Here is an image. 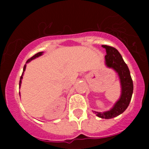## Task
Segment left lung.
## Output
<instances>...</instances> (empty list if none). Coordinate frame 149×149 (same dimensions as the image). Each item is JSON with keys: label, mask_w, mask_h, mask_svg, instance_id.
<instances>
[{"label": "left lung", "mask_w": 149, "mask_h": 149, "mask_svg": "<svg viewBox=\"0 0 149 149\" xmlns=\"http://www.w3.org/2000/svg\"><path fill=\"white\" fill-rule=\"evenodd\" d=\"M106 49L105 64L107 67L114 69L118 73L120 80L121 95L119 100L109 111L99 112L94 111L97 117L104 119H111L123 113L127 108L133 91V80L127 64L123 61V57L118 50L112 47L102 45Z\"/></svg>", "instance_id": "8db88e82"}]
</instances>
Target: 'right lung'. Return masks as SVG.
I'll use <instances>...</instances> for the list:
<instances>
[{
    "label": "right lung",
    "instance_id": "obj_1",
    "mask_svg": "<svg viewBox=\"0 0 149 149\" xmlns=\"http://www.w3.org/2000/svg\"><path fill=\"white\" fill-rule=\"evenodd\" d=\"M42 53H43V52H38V53L35 54V55H34V56H32V57H31V58H29V59L28 61H26V63H29L30 61H32V60H34V59H35V58H38V57L41 56V55H42ZM26 64H25L24 66V69H23V73H22V76H21V78H20V81H19V86H21V84H22V78H23L24 72V71H25V70H26Z\"/></svg>",
    "mask_w": 149,
    "mask_h": 149
}]
</instances>
